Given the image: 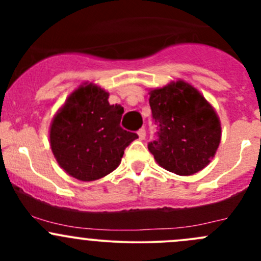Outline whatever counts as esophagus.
Listing matches in <instances>:
<instances>
[{"label":"esophagus","mask_w":261,"mask_h":261,"mask_svg":"<svg viewBox=\"0 0 261 261\" xmlns=\"http://www.w3.org/2000/svg\"><path fill=\"white\" fill-rule=\"evenodd\" d=\"M138 135H139V139H140V140H144V139H145V136H146L145 128H140V130L138 131Z\"/></svg>","instance_id":"obj_1"}]
</instances>
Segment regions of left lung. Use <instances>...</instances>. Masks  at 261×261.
Returning <instances> with one entry per match:
<instances>
[{"mask_svg": "<svg viewBox=\"0 0 261 261\" xmlns=\"http://www.w3.org/2000/svg\"><path fill=\"white\" fill-rule=\"evenodd\" d=\"M149 103L158 139L147 149L158 164L192 175L210 164L221 141V122L208 101L184 81L150 89Z\"/></svg>", "mask_w": 261, "mask_h": 261, "instance_id": "left-lung-1", "label": "left lung"}]
</instances>
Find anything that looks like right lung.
I'll return each instance as SVG.
<instances>
[{
    "label": "right lung",
    "instance_id": "obj_1",
    "mask_svg": "<svg viewBox=\"0 0 261 261\" xmlns=\"http://www.w3.org/2000/svg\"><path fill=\"white\" fill-rule=\"evenodd\" d=\"M109 92L83 83L69 94L50 123V147L67 174L82 181L103 178L120 165L123 150L139 136L120 126L123 109Z\"/></svg>",
    "mask_w": 261,
    "mask_h": 261
}]
</instances>
